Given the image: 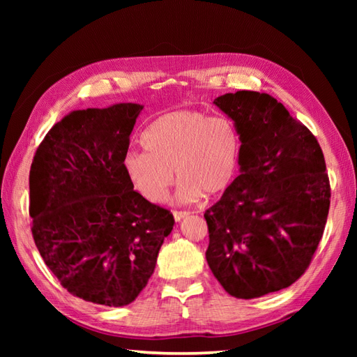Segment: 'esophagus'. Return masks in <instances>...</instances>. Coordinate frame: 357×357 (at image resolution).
<instances>
[{"mask_svg": "<svg viewBox=\"0 0 357 357\" xmlns=\"http://www.w3.org/2000/svg\"><path fill=\"white\" fill-rule=\"evenodd\" d=\"M188 214H189V213H186V211H174V213H172V215H174V220H176V222H181L183 219L186 218Z\"/></svg>", "mask_w": 357, "mask_h": 357, "instance_id": "34e87169", "label": "esophagus"}]
</instances>
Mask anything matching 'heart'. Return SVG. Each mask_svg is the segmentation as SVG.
Wrapping results in <instances>:
<instances>
[{"label": "heart", "instance_id": "heart-1", "mask_svg": "<svg viewBox=\"0 0 357 357\" xmlns=\"http://www.w3.org/2000/svg\"><path fill=\"white\" fill-rule=\"evenodd\" d=\"M144 152H129L122 167L131 186L152 202L165 201L176 176L180 202L215 197L232 183L238 162V137L226 117L197 110L159 116L142 137Z\"/></svg>", "mask_w": 357, "mask_h": 357}]
</instances>
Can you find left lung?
<instances>
[{"label":"left lung","mask_w":357,"mask_h":357,"mask_svg":"<svg viewBox=\"0 0 357 357\" xmlns=\"http://www.w3.org/2000/svg\"><path fill=\"white\" fill-rule=\"evenodd\" d=\"M213 104L240 137V176L204 213L208 266L231 296L289 287L321 240L331 186L316 137L268 93L238 91Z\"/></svg>","instance_id":"left-lung-1"}]
</instances>
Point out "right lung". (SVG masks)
I'll return each mask as SVG.
<instances>
[{
    "label": "right lung",
    "mask_w": 357,
    "mask_h": 357,
    "mask_svg": "<svg viewBox=\"0 0 357 357\" xmlns=\"http://www.w3.org/2000/svg\"><path fill=\"white\" fill-rule=\"evenodd\" d=\"M144 105L74 110L38 146L29 171L32 236L71 295L125 307L139 295L174 226L134 190L122 162Z\"/></svg>",
    "instance_id": "obj_1"
}]
</instances>
